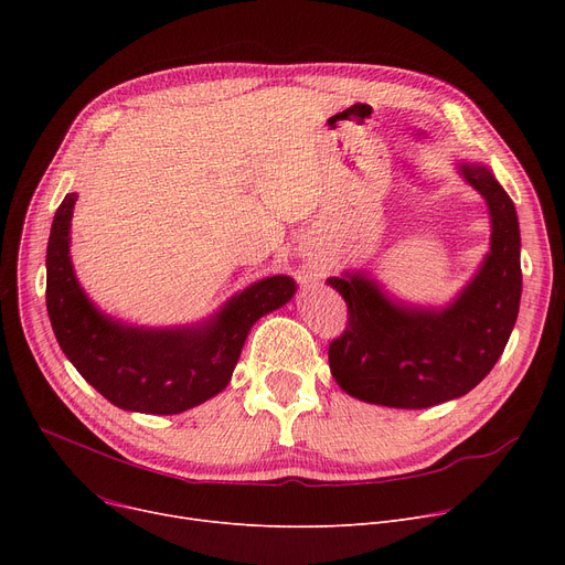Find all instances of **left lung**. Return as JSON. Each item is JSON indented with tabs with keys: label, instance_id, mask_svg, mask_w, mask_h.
<instances>
[{
	"label": "left lung",
	"instance_id": "left-lung-1",
	"mask_svg": "<svg viewBox=\"0 0 565 565\" xmlns=\"http://www.w3.org/2000/svg\"><path fill=\"white\" fill-rule=\"evenodd\" d=\"M488 203L490 254L444 309L390 300L375 279L343 273L328 284L348 305V328L330 343L339 387L366 403L422 409L465 396L492 371L520 311V224L511 196L483 164H460Z\"/></svg>",
	"mask_w": 565,
	"mask_h": 565
}]
</instances>
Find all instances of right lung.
<instances>
[{
  "mask_svg": "<svg viewBox=\"0 0 565 565\" xmlns=\"http://www.w3.org/2000/svg\"><path fill=\"white\" fill-rule=\"evenodd\" d=\"M77 194L56 207L47 241L45 302L54 337L77 373L111 405L143 414H178L220 394L252 324L295 295V281L267 277L231 298L196 328L146 330L100 313L79 288L71 247Z\"/></svg>",
  "mask_w": 565,
  "mask_h": 565,
  "instance_id": "1",
  "label": "right lung"
}]
</instances>
